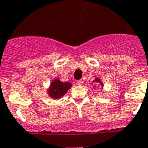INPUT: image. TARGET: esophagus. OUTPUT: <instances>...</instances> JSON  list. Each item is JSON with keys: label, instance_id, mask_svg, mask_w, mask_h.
I'll return each instance as SVG.
<instances>
[{"label": "esophagus", "instance_id": "obj_1", "mask_svg": "<svg viewBox=\"0 0 148 148\" xmlns=\"http://www.w3.org/2000/svg\"><path fill=\"white\" fill-rule=\"evenodd\" d=\"M83 84H84V82H83L82 80H77V84L79 85V86L82 85Z\"/></svg>", "mask_w": 148, "mask_h": 148}]
</instances>
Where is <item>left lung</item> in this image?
Returning <instances> with one entry per match:
<instances>
[{
    "label": "left lung",
    "instance_id": "obj_1",
    "mask_svg": "<svg viewBox=\"0 0 148 148\" xmlns=\"http://www.w3.org/2000/svg\"><path fill=\"white\" fill-rule=\"evenodd\" d=\"M93 83H99V84L101 85L102 89L103 88V86H104V85H103V83L102 82V80H100V78L97 77V78H96V79H95V80H93Z\"/></svg>",
    "mask_w": 148,
    "mask_h": 148
}]
</instances>
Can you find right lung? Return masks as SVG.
I'll list each match as a JSON object with an SVG mask.
<instances>
[{
	"mask_svg": "<svg viewBox=\"0 0 148 148\" xmlns=\"http://www.w3.org/2000/svg\"><path fill=\"white\" fill-rule=\"evenodd\" d=\"M71 86L70 82H62L58 78H55L47 89V93L52 99H59L66 94Z\"/></svg>",
	"mask_w": 148,
	"mask_h": 148,
	"instance_id": "1",
	"label": "right lung"
}]
</instances>
